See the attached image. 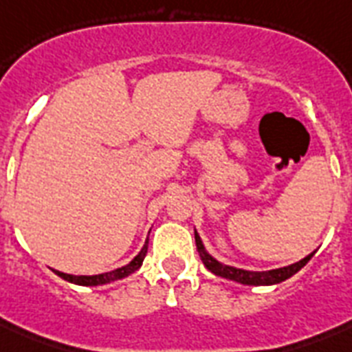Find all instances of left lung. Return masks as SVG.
I'll return each mask as SVG.
<instances>
[{
    "label": "left lung",
    "mask_w": 352,
    "mask_h": 352,
    "mask_svg": "<svg viewBox=\"0 0 352 352\" xmlns=\"http://www.w3.org/2000/svg\"><path fill=\"white\" fill-rule=\"evenodd\" d=\"M195 245H197V252L201 256V261L204 263V267L208 268L210 272L215 274V276H221V278L230 279L235 283L241 285H250V287H265V285H278L285 279L292 278L296 272H300L301 268L305 267L307 263L311 261V257L314 256V252H311L309 256H305L300 261L292 263L289 267L281 268H272V270H245V268L230 267V265H225V263L217 261L214 256H210L206 248L203 245V239L201 235L195 230Z\"/></svg>",
    "instance_id": "8db88e82"
}]
</instances>
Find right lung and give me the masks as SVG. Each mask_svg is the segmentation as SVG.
<instances>
[{"label": "right lung", "mask_w": 352, "mask_h": 352, "mask_svg": "<svg viewBox=\"0 0 352 352\" xmlns=\"http://www.w3.org/2000/svg\"><path fill=\"white\" fill-rule=\"evenodd\" d=\"M148 254V239L144 243V246L140 248L137 256L133 257L131 261L124 265L120 268H115L111 272H104V274H96V276H73V274H65V272H60V270H54L52 268V272L60 276L62 279L69 281V283H74V285H82V287H98V285H107V283H113V281H118V279H124L127 276H131L133 272H137L138 268L142 267V261L144 257Z\"/></svg>", "instance_id": "add662e5"}]
</instances>
